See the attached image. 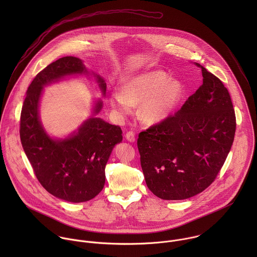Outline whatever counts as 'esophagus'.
<instances>
[{
    "label": "esophagus",
    "instance_id": "1",
    "mask_svg": "<svg viewBox=\"0 0 257 257\" xmlns=\"http://www.w3.org/2000/svg\"><path fill=\"white\" fill-rule=\"evenodd\" d=\"M125 139H126L130 143H134V142L136 141V135H135V133L132 132V131L127 132V133L125 134Z\"/></svg>",
    "mask_w": 257,
    "mask_h": 257
}]
</instances>
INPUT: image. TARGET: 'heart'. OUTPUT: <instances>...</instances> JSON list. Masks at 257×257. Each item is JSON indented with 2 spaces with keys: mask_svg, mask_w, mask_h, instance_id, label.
Instances as JSON below:
<instances>
[{
  "mask_svg": "<svg viewBox=\"0 0 257 257\" xmlns=\"http://www.w3.org/2000/svg\"><path fill=\"white\" fill-rule=\"evenodd\" d=\"M182 83L163 71H149L125 80L120 91L110 95V106L121 115L130 114L134 105H140L141 117L148 123L165 119L183 96Z\"/></svg>",
  "mask_w": 257,
  "mask_h": 257,
  "instance_id": "heart-1",
  "label": "heart"
}]
</instances>
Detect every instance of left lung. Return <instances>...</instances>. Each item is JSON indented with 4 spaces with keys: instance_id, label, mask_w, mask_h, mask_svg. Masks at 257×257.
<instances>
[{
    "instance_id": "1",
    "label": "left lung",
    "mask_w": 257,
    "mask_h": 257,
    "mask_svg": "<svg viewBox=\"0 0 257 257\" xmlns=\"http://www.w3.org/2000/svg\"><path fill=\"white\" fill-rule=\"evenodd\" d=\"M203 84L173 115L138 139L148 189L163 200L191 198L213 183L232 146L235 113L227 89L205 67Z\"/></svg>"
}]
</instances>
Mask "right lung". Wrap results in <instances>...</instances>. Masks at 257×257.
Wrapping results in <instances>:
<instances>
[{
	"label": "right lung",
	"mask_w": 257,
	"mask_h": 257,
	"mask_svg": "<svg viewBox=\"0 0 257 257\" xmlns=\"http://www.w3.org/2000/svg\"><path fill=\"white\" fill-rule=\"evenodd\" d=\"M82 73L88 71L77 57L65 56L52 62L31 83L21 112V142L37 180L51 195L72 203L89 201L103 190L110 152L122 141L118 125L94 115L64 140H52L43 130L38 115L43 86L65 76ZM95 77L105 95V80L99 75ZM102 106L98 101L94 114Z\"/></svg>",
	"instance_id": "1"
}]
</instances>
